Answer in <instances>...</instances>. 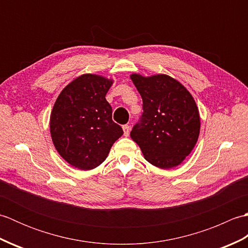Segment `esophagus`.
<instances>
[{
    "label": "esophagus",
    "mask_w": 248,
    "mask_h": 248,
    "mask_svg": "<svg viewBox=\"0 0 248 248\" xmlns=\"http://www.w3.org/2000/svg\"><path fill=\"white\" fill-rule=\"evenodd\" d=\"M123 130H124V136H128L129 133H130V127L128 124H124L123 127Z\"/></svg>",
    "instance_id": "1"
}]
</instances>
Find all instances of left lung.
Here are the masks:
<instances>
[{
	"mask_svg": "<svg viewBox=\"0 0 248 248\" xmlns=\"http://www.w3.org/2000/svg\"><path fill=\"white\" fill-rule=\"evenodd\" d=\"M143 99L139 124L130 136L150 164L163 170L180 165L200 132L196 102L182 84L167 75L130 76Z\"/></svg>",
	"mask_w": 248,
	"mask_h": 248,
	"instance_id": "1",
	"label": "left lung"
}]
</instances>
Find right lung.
Masks as SVG:
<instances>
[{
  "label": "right lung",
  "mask_w": 248,
  "mask_h": 248,
  "mask_svg": "<svg viewBox=\"0 0 248 248\" xmlns=\"http://www.w3.org/2000/svg\"><path fill=\"white\" fill-rule=\"evenodd\" d=\"M113 80L85 73L75 78L57 97L50 117L52 141L68 164L91 170L107 159L124 131L112 120L105 94Z\"/></svg>",
  "instance_id": "right-lung-1"
}]
</instances>
